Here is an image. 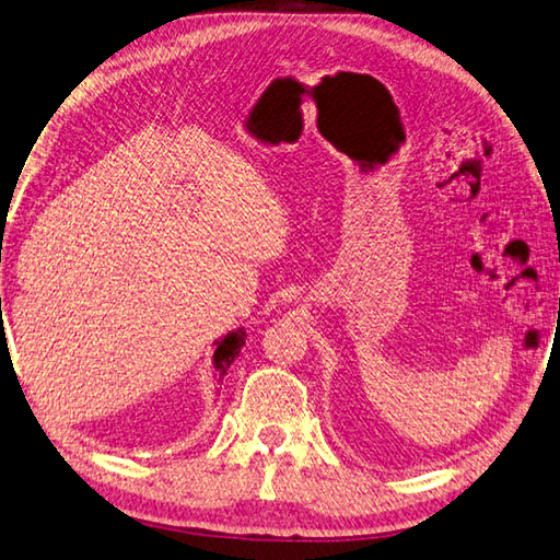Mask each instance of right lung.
I'll return each instance as SVG.
<instances>
[{"instance_id": "obj_1", "label": "right lung", "mask_w": 560, "mask_h": 560, "mask_svg": "<svg viewBox=\"0 0 560 560\" xmlns=\"http://www.w3.org/2000/svg\"><path fill=\"white\" fill-rule=\"evenodd\" d=\"M246 342V330L237 328L230 330L225 338L215 340V352H213V369H215V378L222 381L228 376V369L232 366L234 359L240 357L242 347Z\"/></svg>"}]
</instances>
